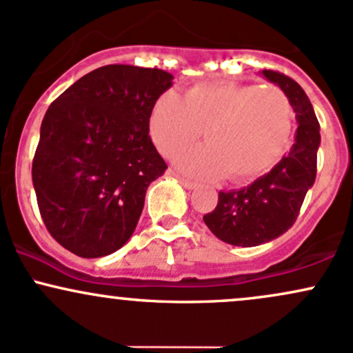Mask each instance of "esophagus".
<instances>
[{
	"label": "esophagus",
	"instance_id": "obj_1",
	"mask_svg": "<svg viewBox=\"0 0 353 353\" xmlns=\"http://www.w3.org/2000/svg\"><path fill=\"white\" fill-rule=\"evenodd\" d=\"M177 179H179V181H181V184H183L185 189H189V191H192V189H196V188H197V184H196V183H192V181L185 179V177L177 176Z\"/></svg>",
	"mask_w": 353,
	"mask_h": 353
}]
</instances>
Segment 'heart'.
Listing matches in <instances>:
<instances>
[{"label": "heart", "instance_id": "obj_1", "mask_svg": "<svg viewBox=\"0 0 353 353\" xmlns=\"http://www.w3.org/2000/svg\"><path fill=\"white\" fill-rule=\"evenodd\" d=\"M154 144L172 157L204 132L206 145L176 159L185 174L234 183L261 176L283 157L292 141L293 108L280 88L251 83L196 85L183 102L164 94L150 112Z\"/></svg>", "mask_w": 353, "mask_h": 353}]
</instances>
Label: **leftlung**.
Segmentation results:
<instances>
[{"label": "left lung", "instance_id": "1", "mask_svg": "<svg viewBox=\"0 0 353 353\" xmlns=\"http://www.w3.org/2000/svg\"><path fill=\"white\" fill-rule=\"evenodd\" d=\"M261 75L278 85L292 103L298 123L295 144L288 156L248 188L221 191L218 206L203 218L216 238L243 248L273 241L293 226L315 183L320 145V123L303 88L280 72L263 70Z\"/></svg>", "mask_w": 353, "mask_h": 353}]
</instances>
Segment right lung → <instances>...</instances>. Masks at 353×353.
Segmentation results:
<instances>
[{
	"label": "right lung",
	"instance_id": "obj_1",
	"mask_svg": "<svg viewBox=\"0 0 353 353\" xmlns=\"http://www.w3.org/2000/svg\"><path fill=\"white\" fill-rule=\"evenodd\" d=\"M172 79L159 68L105 65L46 110L33 188L46 230L77 256H107L132 236L147 188L168 169L149 119Z\"/></svg>",
	"mask_w": 353,
	"mask_h": 353
}]
</instances>
